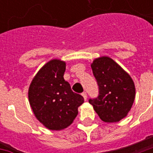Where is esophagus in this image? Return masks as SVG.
<instances>
[{
  "label": "esophagus",
  "mask_w": 153,
  "mask_h": 153,
  "mask_svg": "<svg viewBox=\"0 0 153 153\" xmlns=\"http://www.w3.org/2000/svg\"><path fill=\"white\" fill-rule=\"evenodd\" d=\"M82 96L83 97L84 100L86 101V100H87V93H86V92H83V93H82Z\"/></svg>",
  "instance_id": "esophagus-1"
}]
</instances>
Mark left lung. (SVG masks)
Listing matches in <instances>:
<instances>
[{
	"label": "left lung",
	"mask_w": 153,
	"mask_h": 153,
	"mask_svg": "<svg viewBox=\"0 0 153 153\" xmlns=\"http://www.w3.org/2000/svg\"><path fill=\"white\" fill-rule=\"evenodd\" d=\"M91 67L99 94L88 102L102 121H120L128 115L134 101V81L126 71L108 56L95 59Z\"/></svg>",
	"instance_id": "left-lung-1"
}]
</instances>
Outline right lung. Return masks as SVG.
Returning <instances> with one entry per match:
<instances>
[{
  "label": "right lung",
  "mask_w": 153,
  "mask_h": 153,
  "mask_svg": "<svg viewBox=\"0 0 153 153\" xmlns=\"http://www.w3.org/2000/svg\"><path fill=\"white\" fill-rule=\"evenodd\" d=\"M65 71V61L50 60L39 70L28 88V101L36 118L51 130L70 126L84 101L64 79Z\"/></svg>",
  "instance_id": "right-lung-1"
}]
</instances>
